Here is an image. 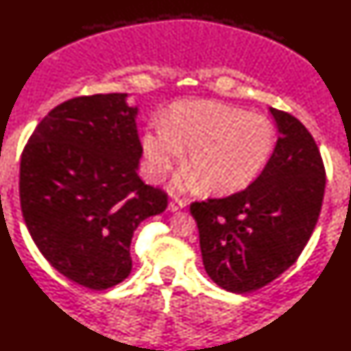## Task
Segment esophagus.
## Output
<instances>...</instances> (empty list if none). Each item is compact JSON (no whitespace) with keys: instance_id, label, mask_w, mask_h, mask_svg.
<instances>
[{"instance_id":"obj_1","label":"esophagus","mask_w":351,"mask_h":351,"mask_svg":"<svg viewBox=\"0 0 351 351\" xmlns=\"http://www.w3.org/2000/svg\"><path fill=\"white\" fill-rule=\"evenodd\" d=\"M184 207V201L183 199H175V201L170 202V206H168V208H170L171 212H178L181 210V208Z\"/></svg>"}]
</instances>
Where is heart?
Listing matches in <instances>:
<instances>
[{"mask_svg": "<svg viewBox=\"0 0 351 351\" xmlns=\"http://www.w3.org/2000/svg\"><path fill=\"white\" fill-rule=\"evenodd\" d=\"M150 175L162 180L188 149L183 184L230 193L259 175L275 144V128L265 114L246 113L217 101H183L173 106L165 124L144 136Z\"/></svg>", "mask_w": 351, "mask_h": 351, "instance_id": "1", "label": "heart"}]
</instances>
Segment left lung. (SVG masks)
<instances>
[{"label":"left lung","instance_id":"1","mask_svg":"<svg viewBox=\"0 0 351 351\" xmlns=\"http://www.w3.org/2000/svg\"><path fill=\"white\" fill-rule=\"evenodd\" d=\"M270 113L280 136L261 175L230 196L189 206L206 272L233 293L259 290L293 265L321 214L326 168L316 141L290 113Z\"/></svg>","mask_w":351,"mask_h":351}]
</instances>
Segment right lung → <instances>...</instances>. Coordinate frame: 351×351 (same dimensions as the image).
I'll return each instance as SVG.
<instances>
[{
	"label": "right lung",
	"mask_w": 351,
	"mask_h": 351,
	"mask_svg": "<svg viewBox=\"0 0 351 351\" xmlns=\"http://www.w3.org/2000/svg\"><path fill=\"white\" fill-rule=\"evenodd\" d=\"M126 94L66 100L35 128L21 155L25 225L58 272L106 290L132 269V233L168 206L167 191L137 176L143 145Z\"/></svg>",
	"instance_id": "right-lung-1"
}]
</instances>
